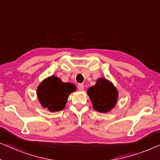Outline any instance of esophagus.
Wrapping results in <instances>:
<instances>
[{"instance_id":"obj_1","label":"esophagus","mask_w":160,"mask_h":160,"mask_svg":"<svg viewBox=\"0 0 160 160\" xmlns=\"http://www.w3.org/2000/svg\"><path fill=\"white\" fill-rule=\"evenodd\" d=\"M78 88L80 91L83 90V88H84V85L82 84V83H79L78 86Z\"/></svg>"}]
</instances>
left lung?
<instances>
[{"label":"left lung","mask_w":160,"mask_h":160,"mask_svg":"<svg viewBox=\"0 0 160 160\" xmlns=\"http://www.w3.org/2000/svg\"><path fill=\"white\" fill-rule=\"evenodd\" d=\"M93 108L100 112H107L116 105L118 93L111 82L105 78L98 79L97 84L88 90Z\"/></svg>","instance_id":"obj_1"}]
</instances>
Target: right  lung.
<instances>
[{"mask_svg":"<svg viewBox=\"0 0 160 160\" xmlns=\"http://www.w3.org/2000/svg\"><path fill=\"white\" fill-rule=\"evenodd\" d=\"M75 90L74 84L63 82L59 78L52 76L39 85L37 95L44 108L52 112L60 111L64 108L69 93Z\"/></svg>","mask_w":160,"mask_h":160,"instance_id":"right-lung-1","label":"right lung"}]
</instances>
